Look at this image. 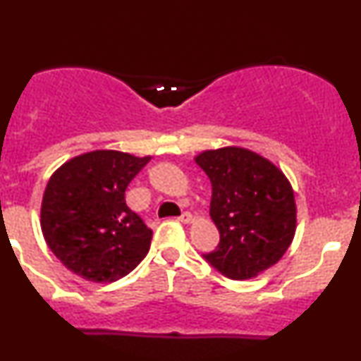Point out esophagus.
Instances as JSON below:
<instances>
[{"label":"esophagus","instance_id":"obj_1","mask_svg":"<svg viewBox=\"0 0 361 361\" xmlns=\"http://www.w3.org/2000/svg\"><path fill=\"white\" fill-rule=\"evenodd\" d=\"M180 221H181V223H193V221H195V218H193V216L190 214V212L185 211L183 214L180 216Z\"/></svg>","mask_w":361,"mask_h":361}]
</instances>
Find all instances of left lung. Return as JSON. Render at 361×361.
I'll return each mask as SVG.
<instances>
[{
    "instance_id": "1",
    "label": "left lung",
    "mask_w": 361,
    "mask_h": 361,
    "mask_svg": "<svg viewBox=\"0 0 361 361\" xmlns=\"http://www.w3.org/2000/svg\"><path fill=\"white\" fill-rule=\"evenodd\" d=\"M212 185L209 214L219 245L206 259L233 280L254 279L282 259L298 226L294 190L270 159L244 147L195 155Z\"/></svg>"
}]
</instances>
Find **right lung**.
Returning a JSON list of instances; mask_svg holds the SVG:
<instances>
[{"instance_id": "obj_1", "label": "right lung", "mask_w": 361, "mask_h": 361, "mask_svg": "<svg viewBox=\"0 0 361 361\" xmlns=\"http://www.w3.org/2000/svg\"><path fill=\"white\" fill-rule=\"evenodd\" d=\"M150 159L93 150L51 174L41 200V230L72 273L88 282H116L147 256L152 230L126 206L124 193Z\"/></svg>"}]
</instances>
